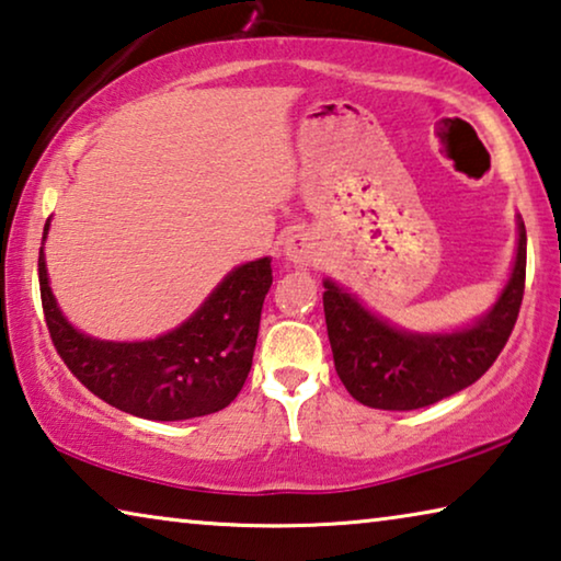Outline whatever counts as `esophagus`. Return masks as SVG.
<instances>
[{
	"mask_svg": "<svg viewBox=\"0 0 561 561\" xmlns=\"http://www.w3.org/2000/svg\"><path fill=\"white\" fill-rule=\"evenodd\" d=\"M283 253H286L290 263L300 265V268H308V265H313L318 257V243L310 232L298 230L286 238V243H283Z\"/></svg>",
	"mask_w": 561,
	"mask_h": 561,
	"instance_id": "34e87169",
	"label": "esophagus"
}]
</instances>
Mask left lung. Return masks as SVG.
<instances>
[{
	"label": "left lung",
	"mask_w": 561,
	"mask_h": 561,
	"mask_svg": "<svg viewBox=\"0 0 561 561\" xmlns=\"http://www.w3.org/2000/svg\"><path fill=\"white\" fill-rule=\"evenodd\" d=\"M516 232L519 238L506 286L486 313L456 331L399 329L335 280H323L335 374L353 399L370 409L413 411L467 389L486 374L510 341L524 298L527 230L519 215Z\"/></svg>",
	"instance_id": "8db88e82"
}]
</instances>
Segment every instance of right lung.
<instances>
[{
    "label": "right lung",
    "mask_w": 561,
    "mask_h": 561,
    "mask_svg": "<svg viewBox=\"0 0 561 561\" xmlns=\"http://www.w3.org/2000/svg\"><path fill=\"white\" fill-rule=\"evenodd\" d=\"M45 222L39 293L51 343L88 389L133 416L183 421L208 416L236 399L253 366L271 257L232 268L178 329L150 341H102L67 321L49 288Z\"/></svg>",
    "instance_id": "1"
}]
</instances>
